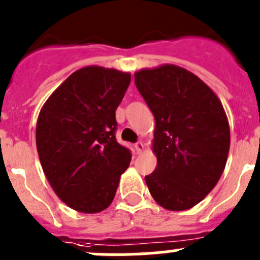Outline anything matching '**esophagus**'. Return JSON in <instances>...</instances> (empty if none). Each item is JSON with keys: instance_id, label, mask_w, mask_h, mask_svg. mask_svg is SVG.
<instances>
[{"instance_id": "esophagus-1", "label": "esophagus", "mask_w": 260, "mask_h": 260, "mask_svg": "<svg viewBox=\"0 0 260 260\" xmlns=\"http://www.w3.org/2000/svg\"><path fill=\"white\" fill-rule=\"evenodd\" d=\"M144 147H145L144 142H141V141H138V142H136V144H135V149H136V151H137V152H141L142 150H144Z\"/></svg>"}]
</instances>
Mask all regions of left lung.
Segmentation results:
<instances>
[{
    "label": "left lung",
    "mask_w": 260,
    "mask_h": 260,
    "mask_svg": "<svg viewBox=\"0 0 260 260\" xmlns=\"http://www.w3.org/2000/svg\"><path fill=\"white\" fill-rule=\"evenodd\" d=\"M155 118L157 164L145 177L150 193L168 210H187L214 188L230 151V124L217 94L199 77L172 64L135 73Z\"/></svg>",
    "instance_id": "obj_1"
}]
</instances>
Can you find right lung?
Listing matches in <instances>:
<instances>
[{
    "mask_svg": "<svg viewBox=\"0 0 260 260\" xmlns=\"http://www.w3.org/2000/svg\"><path fill=\"white\" fill-rule=\"evenodd\" d=\"M129 83V73L82 68L41 109L36 128L41 166L60 200L77 212L106 209L129 166L131 151L115 138V110Z\"/></svg>",
    "mask_w": 260,
    "mask_h": 260,
    "instance_id": "1",
    "label": "right lung"
}]
</instances>
